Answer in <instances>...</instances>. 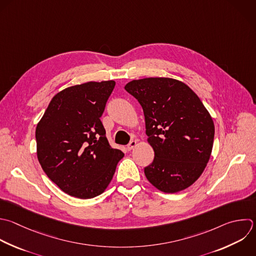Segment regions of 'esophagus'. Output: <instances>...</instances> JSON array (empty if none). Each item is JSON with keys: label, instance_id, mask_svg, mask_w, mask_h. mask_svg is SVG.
Instances as JSON below:
<instances>
[{"label": "esophagus", "instance_id": "esophagus-1", "mask_svg": "<svg viewBox=\"0 0 256 256\" xmlns=\"http://www.w3.org/2000/svg\"><path fill=\"white\" fill-rule=\"evenodd\" d=\"M136 145H137V141H136V140H132V141L127 145V150H128V151H131Z\"/></svg>", "mask_w": 256, "mask_h": 256}]
</instances>
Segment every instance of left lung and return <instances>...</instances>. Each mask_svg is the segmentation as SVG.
Segmentation results:
<instances>
[{"mask_svg": "<svg viewBox=\"0 0 256 256\" xmlns=\"http://www.w3.org/2000/svg\"><path fill=\"white\" fill-rule=\"evenodd\" d=\"M125 90L142 106L153 162L147 180L164 193L191 186L211 156L214 123L199 97L183 82L165 77L133 80Z\"/></svg>", "mask_w": 256, "mask_h": 256, "instance_id": "1", "label": "left lung"}]
</instances>
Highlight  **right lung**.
I'll return each instance as SVG.
<instances>
[{
  "label": "right lung",
  "instance_id": "right-lung-1",
  "mask_svg": "<svg viewBox=\"0 0 256 256\" xmlns=\"http://www.w3.org/2000/svg\"><path fill=\"white\" fill-rule=\"evenodd\" d=\"M115 81L68 87L51 100L36 127L37 157L47 176L80 199L102 194L110 184L121 150L111 148L100 120Z\"/></svg>",
  "mask_w": 256,
  "mask_h": 256
}]
</instances>
